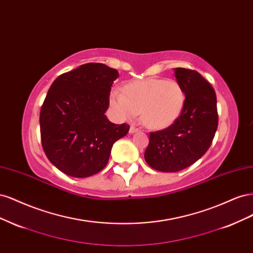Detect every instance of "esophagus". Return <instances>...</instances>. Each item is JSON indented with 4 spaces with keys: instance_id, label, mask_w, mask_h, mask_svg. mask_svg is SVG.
Masks as SVG:
<instances>
[{
    "instance_id": "1",
    "label": "esophagus",
    "mask_w": 253,
    "mask_h": 253,
    "mask_svg": "<svg viewBox=\"0 0 253 253\" xmlns=\"http://www.w3.org/2000/svg\"><path fill=\"white\" fill-rule=\"evenodd\" d=\"M138 131H139V128L136 127L135 126H131V127H129V133H131V134L136 133V132H138Z\"/></svg>"
}]
</instances>
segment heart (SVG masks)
<instances>
[{
	"instance_id": "obj_1",
	"label": "heart",
	"mask_w": 253,
	"mask_h": 253,
	"mask_svg": "<svg viewBox=\"0 0 253 253\" xmlns=\"http://www.w3.org/2000/svg\"><path fill=\"white\" fill-rule=\"evenodd\" d=\"M185 102V89L173 79H142L127 83L124 93L115 88L110 94L111 106L119 117L134 118L140 112L144 126L153 129L173 125Z\"/></svg>"
}]
</instances>
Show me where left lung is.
Masks as SVG:
<instances>
[{"label": "left lung", "mask_w": 253, "mask_h": 253, "mask_svg": "<svg viewBox=\"0 0 253 253\" xmlns=\"http://www.w3.org/2000/svg\"><path fill=\"white\" fill-rule=\"evenodd\" d=\"M174 73L185 89V106L173 125L150 133L144 152L145 162L160 172H178L197 162L210 148L218 126L211 84L193 70L176 67Z\"/></svg>", "instance_id": "obj_1"}]
</instances>
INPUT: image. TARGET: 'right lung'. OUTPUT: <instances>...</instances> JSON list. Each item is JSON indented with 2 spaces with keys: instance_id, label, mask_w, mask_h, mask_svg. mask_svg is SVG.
I'll list each match as a JSON object with an SVG mask.
<instances>
[{
  "instance_id": "obj_1",
  "label": "right lung",
  "mask_w": 253,
  "mask_h": 253,
  "mask_svg": "<svg viewBox=\"0 0 253 253\" xmlns=\"http://www.w3.org/2000/svg\"><path fill=\"white\" fill-rule=\"evenodd\" d=\"M118 76L105 64L86 63L52 82L40 111L41 143L61 172L79 178L100 172L113 144L127 134L128 125L104 115Z\"/></svg>"
}]
</instances>
